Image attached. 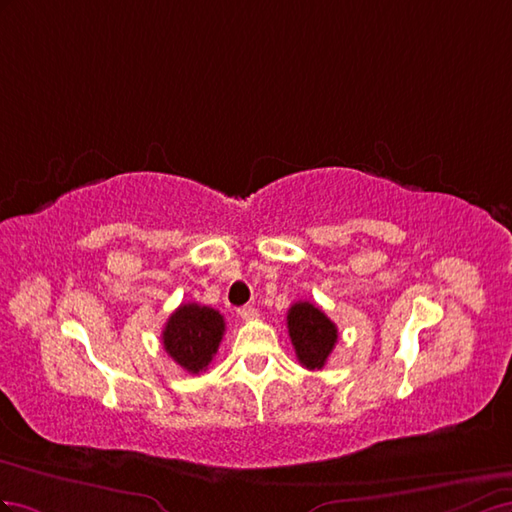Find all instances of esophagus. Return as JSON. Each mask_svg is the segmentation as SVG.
Returning <instances> with one entry per match:
<instances>
[{"instance_id": "34e87169", "label": "esophagus", "mask_w": 512, "mask_h": 512, "mask_svg": "<svg viewBox=\"0 0 512 512\" xmlns=\"http://www.w3.org/2000/svg\"><path fill=\"white\" fill-rule=\"evenodd\" d=\"M238 315L242 319H255L257 317V309H255L253 304H246V306H242V309H238Z\"/></svg>"}]
</instances>
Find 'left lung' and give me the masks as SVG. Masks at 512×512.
Returning a JSON list of instances; mask_svg holds the SVG:
<instances>
[{
  "label": "left lung",
  "instance_id": "left-lung-1",
  "mask_svg": "<svg viewBox=\"0 0 512 512\" xmlns=\"http://www.w3.org/2000/svg\"><path fill=\"white\" fill-rule=\"evenodd\" d=\"M287 330L302 367L309 371L324 369L339 339V330L328 315L311 302H296L287 311Z\"/></svg>",
  "mask_w": 512,
  "mask_h": 512
}]
</instances>
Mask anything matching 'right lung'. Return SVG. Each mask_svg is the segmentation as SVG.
Instances as JSON below:
<instances>
[{
  "mask_svg": "<svg viewBox=\"0 0 512 512\" xmlns=\"http://www.w3.org/2000/svg\"><path fill=\"white\" fill-rule=\"evenodd\" d=\"M223 334L225 319L221 313L210 306L188 302L180 304L167 319L163 347L186 373L199 375L216 356Z\"/></svg>",
  "mask_w": 512,
  "mask_h": 512,
  "instance_id": "obj_1",
  "label": "right lung"
}]
</instances>
